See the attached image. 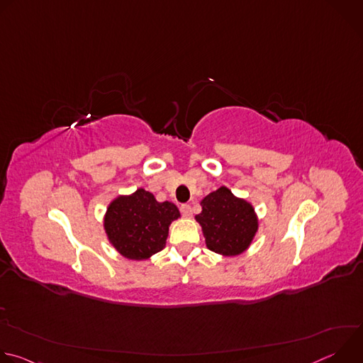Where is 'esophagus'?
Instances as JSON below:
<instances>
[{"instance_id": "34e87169", "label": "esophagus", "mask_w": 363, "mask_h": 363, "mask_svg": "<svg viewBox=\"0 0 363 363\" xmlns=\"http://www.w3.org/2000/svg\"><path fill=\"white\" fill-rule=\"evenodd\" d=\"M181 213H182V216H185V217L192 216L191 205H189V203H182V205H181Z\"/></svg>"}]
</instances>
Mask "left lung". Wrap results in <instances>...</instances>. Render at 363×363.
Instances as JSON below:
<instances>
[{
    "label": "left lung",
    "instance_id": "8db88e82",
    "mask_svg": "<svg viewBox=\"0 0 363 363\" xmlns=\"http://www.w3.org/2000/svg\"><path fill=\"white\" fill-rule=\"evenodd\" d=\"M202 211L195 217L202 227L206 247L223 255H237L251 242L257 231L252 206L225 188L201 201Z\"/></svg>",
    "mask_w": 363,
    "mask_h": 363
}]
</instances>
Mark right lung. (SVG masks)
Masks as SVG:
<instances>
[{
    "mask_svg": "<svg viewBox=\"0 0 363 363\" xmlns=\"http://www.w3.org/2000/svg\"><path fill=\"white\" fill-rule=\"evenodd\" d=\"M177 218V205L169 201L158 202L150 192L140 188L109 205L105 230L109 241L123 257L146 260L165 247L169 224Z\"/></svg>",
    "mask_w": 363,
    "mask_h": 363,
    "instance_id": "obj_1",
    "label": "right lung"
}]
</instances>
